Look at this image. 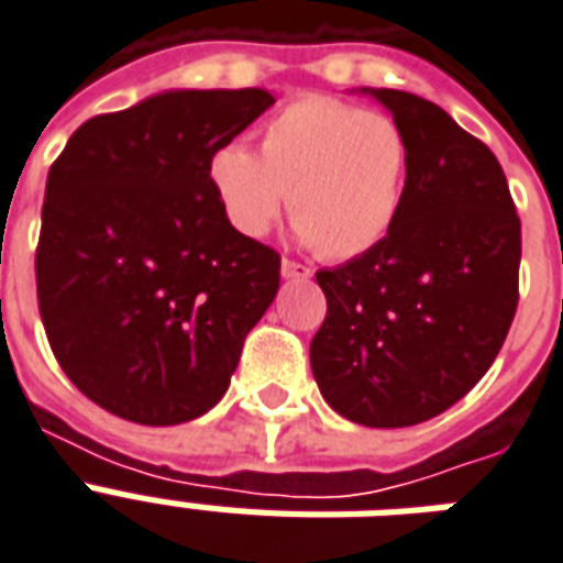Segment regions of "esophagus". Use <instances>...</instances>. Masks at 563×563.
<instances>
[{
    "label": "esophagus",
    "instance_id": "obj_1",
    "mask_svg": "<svg viewBox=\"0 0 563 563\" xmlns=\"http://www.w3.org/2000/svg\"><path fill=\"white\" fill-rule=\"evenodd\" d=\"M282 276L285 278H311L313 269L308 264H299V261L285 258L282 261Z\"/></svg>",
    "mask_w": 563,
    "mask_h": 563
}]
</instances>
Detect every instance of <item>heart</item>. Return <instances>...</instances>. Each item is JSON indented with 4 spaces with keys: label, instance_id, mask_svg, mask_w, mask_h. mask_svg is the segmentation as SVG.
<instances>
[{
    "label": "heart",
    "instance_id": "b5f03b06",
    "mask_svg": "<svg viewBox=\"0 0 563 563\" xmlns=\"http://www.w3.org/2000/svg\"><path fill=\"white\" fill-rule=\"evenodd\" d=\"M408 146L394 117L325 96H302L261 132L213 152L211 185L238 232L261 238L285 211L305 243L334 261L376 246L402 199Z\"/></svg>",
    "mask_w": 563,
    "mask_h": 563
}]
</instances>
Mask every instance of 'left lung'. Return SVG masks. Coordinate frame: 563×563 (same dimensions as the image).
I'll return each mask as SVG.
<instances>
[{
  "label": "left lung",
  "instance_id": "1",
  "mask_svg": "<svg viewBox=\"0 0 563 563\" xmlns=\"http://www.w3.org/2000/svg\"><path fill=\"white\" fill-rule=\"evenodd\" d=\"M408 146L394 225L317 285L322 399L369 429H402L467 396L503 350L520 299V217L499 161L429 99L369 90Z\"/></svg>",
  "mask_w": 563,
  "mask_h": 563
}]
</instances>
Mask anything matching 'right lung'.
Returning <instances> with one entry per match:
<instances>
[{"mask_svg":"<svg viewBox=\"0 0 563 563\" xmlns=\"http://www.w3.org/2000/svg\"><path fill=\"white\" fill-rule=\"evenodd\" d=\"M273 93L169 90L78 125L46 178L34 276L60 369L141 426L202 417L229 390L282 258L234 229L213 152Z\"/></svg>","mask_w":563,"mask_h":563,"instance_id":"obj_1","label":"right lung"}]
</instances>
